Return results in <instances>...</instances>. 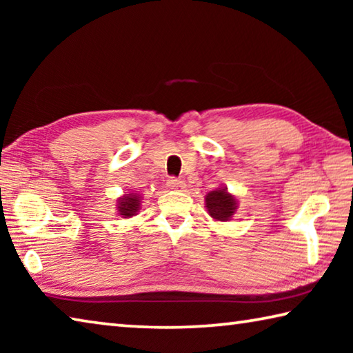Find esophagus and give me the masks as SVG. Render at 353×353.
Here are the masks:
<instances>
[{
  "label": "esophagus",
  "mask_w": 353,
  "mask_h": 353,
  "mask_svg": "<svg viewBox=\"0 0 353 353\" xmlns=\"http://www.w3.org/2000/svg\"><path fill=\"white\" fill-rule=\"evenodd\" d=\"M166 185H168L170 190H183L185 188V182L181 181V179H176V177H170L168 182H166Z\"/></svg>",
  "instance_id": "1"
}]
</instances>
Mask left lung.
<instances>
[{"mask_svg":"<svg viewBox=\"0 0 353 353\" xmlns=\"http://www.w3.org/2000/svg\"><path fill=\"white\" fill-rule=\"evenodd\" d=\"M205 207L208 214L216 221H229L236 212V199L227 188H218L205 196Z\"/></svg>","mask_w":353,"mask_h":353,"instance_id":"obj_1","label":"left lung"}]
</instances>
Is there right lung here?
<instances>
[{
	"label": "right lung",
	"instance_id": "1",
	"mask_svg": "<svg viewBox=\"0 0 353 353\" xmlns=\"http://www.w3.org/2000/svg\"><path fill=\"white\" fill-rule=\"evenodd\" d=\"M140 204H141V198L140 194L137 193H129L124 194L123 198L118 199V214H121L123 218H130L137 214V212L140 210Z\"/></svg>",
	"mask_w": 353,
	"mask_h": 353
}]
</instances>
